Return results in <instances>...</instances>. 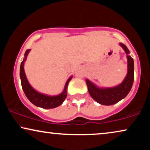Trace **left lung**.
Listing matches in <instances>:
<instances>
[{"instance_id": "1", "label": "left lung", "mask_w": 150, "mask_h": 150, "mask_svg": "<svg viewBox=\"0 0 150 150\" xmlns=\"http://www.w3.org/2000/svg\"><path fill=\"white\" fill-rule=\"evenodd\" d=\"M126 53L127 56V75L122 82L113 87H99L86 79L88 91L90 95L95 101L104 105H111L118 103L124 99L130 91L134 82V60L130 55L127 47L122 43H119Z\"/></svg>"}]
</instances>
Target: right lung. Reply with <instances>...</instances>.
Segmentation results:
<instances>
[{
    "label": "right lung",
    "instance_id": "right-lung-1",
    "mask_svg": "<svg viewBox=\"0 0 150 150\" xmlns=\"http://www.w3.org/2000/svg\"><path fill=\"white\" fill-rule=\"evenodd\" d=\"M30 51H31V49H28L25 51L24 59L21 62V68H20V77H21V85L26 97L33 105H35V106L42 108L51 109L59 106V105L62 104L66 97H67L68 85H69V81L71 80L73 75H71L67 79L63 91L59 95H49L47 94L40 93L33 88L32 86L30 84L27 78V76H26L25 69H24L25 62Z\"/></svg>",
    "mask_w": 150,
    "mask_h": 150
}]
</instances>
